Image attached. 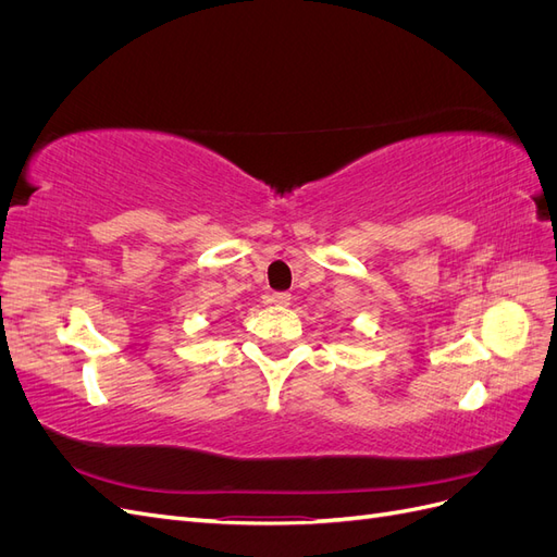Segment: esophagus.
Listing matches in <instances>:
<instances>
[{
  "mask_svg": "<svg viewBox=\"0 0 557 557\" xmlns=\"http://www.w3.org/2000/svg\"><path fill=\"white\" fill-rule=\"evenodd\" d=\"M269 301L276 307H288L290 305V295L288 293H274L272 297H269Z\"/></svg>",
  "mask_w": 557,
  "mask_h": 557,
  "instance_id": "esophagus-1",
  "label": "esophagus"
}]
</instances>
